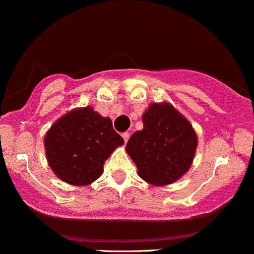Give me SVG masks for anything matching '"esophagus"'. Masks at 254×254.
<instances>
[{
  "label": "esophagus",
  "instance_id": "obj_1",
  "mask_svg": "<svg viewBox=\"0 0 254 254\" xmlns=\"http://www.w3.org/2000/svg\"><path fill=\"white\" fill-rule=\"evenodd\" d=\"M122 136H123V139H124V141L127 142V140H129V136H130V134H129V132H123V134H122Z\"/></svg>",
  "mask_w": 254,
  "mask_h": 254
}]
</instances>
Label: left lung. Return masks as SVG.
<instances>
[{"label": "left lung", "instance_id": "8db88e82", "mask_svg": "<svg viewBox=\"0 0 254 254\" xmlns=\"http://www.w3.org/2000/svg\"><path fill=\"white\" fill-rule=\"evenodd\" d=\"M143 129L135 131L127 152L137 175L155 186L171 184L188 171L195 153V131L171 104L153 103L142 115Z\"/></svg>", "mask_w": 254, "mask_h": 254}]
</instances>
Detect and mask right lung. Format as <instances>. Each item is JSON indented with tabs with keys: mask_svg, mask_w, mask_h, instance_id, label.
<instances>
[{
	"mask_svg": "<svg viewBox=\"0 0 254 254\" xmlns=\"http://www.w3.org/2000/svg\"><path fill=\"white\" fill-rule=\"evenodd\" d=\"M123 137L113 129L111 118L91 107L75 109L58 120L44 139L51 170L64 182L87 186L103 172L104 161Z\"/></svg>",
	"mask_w": 254,
	"mask_h": 254,
	"instance_id": "add662e5",
	"label": "right lung"
}]
</instances>
